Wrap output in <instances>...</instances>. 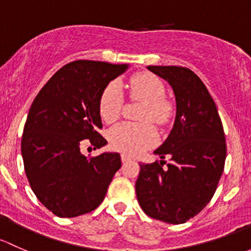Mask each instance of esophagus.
Segmentation results:
<instances>
[{"instance_id": "34e87169", "label": "esophagus", "mask_w": 251, "mask_h": 251, "mask_svg": "<svg viewBox=\"0 0 251 251\" xmlns=\"http://www.w3.org/2000/svg\"><path fill=\"white\" fill-rule=\"evenodd\" d=\"M121 159H122L123 163H126V162H129V161H130V157H129L128 154L122 153V154H121Z\"/></svg>"}]
</instances>
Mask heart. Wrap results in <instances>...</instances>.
Here are the masks:
<instances>
[{"instance_id":"1","label":"heart","mask_w":251,"mask_h":251,"mask_svg":"<svg viewBox=\"0 0 251 251\" xmlns=\"http://www.w3.org/2000/svg\"><path fill=\"white\" fill-rule=\"evenodd\" d=\"M129 97L136 101L144 102L140 120L151 121L157 126H165L174 116V104L165 98L163 82L154 75L143 72L133 76L128 86ZM122 88L116 82L107 84L99 100L100 116L105 122L117 120L122 110ZM111 146L123 153L135 156L154 144L157 133L149 122H123L115 126L108 133Z\"/></svg>"}]
</instances>
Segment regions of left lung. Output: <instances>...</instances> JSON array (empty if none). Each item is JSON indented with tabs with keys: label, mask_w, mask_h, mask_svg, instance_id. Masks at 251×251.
I'll list each match as a JSON object with an SVG mask.
<instances>
[{
	"label": "left lung",
	"mask_w": 251,
	"mask_h": 251,
	"mask_svg": "<svg viewBox=\"0 0 251 251\" xmlns=\"http://www.w3.org/2000/svg\"><path fill=\"white\" fill-rule=\"evenodd\" d=\"M174 92L172 131L154 154L162 161L140 164L138 202L152 219L183 224L203 210L215 193L225 167L226 143L220 116L200 77L181 66H147ZM171 157L164 168V158Z\"/></svg>",
	"instance_id": "left-lung-1"
}]
</instances>
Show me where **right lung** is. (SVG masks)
<instances>
[{
  "label": "right lung",
  "mask_w": 251,
  "mask_h": 251,
  "mask_svg": "<svg viewBox=\"0 0 251 251\" xmlns=\"http://www.w3.org/2000/svg\"><path fill=\"white\" fill-rule=\"evenodd\" d=\"M126 69V64L72 61L54 74L31 105L22 138L25 174L38 201L59 218L97 209L122 165L116 152L87 158L81 144L87 139L95 149L107 144L98 133L99 100Z\"/></svg>",
  "instance_id": "1"
}]
</instances>
